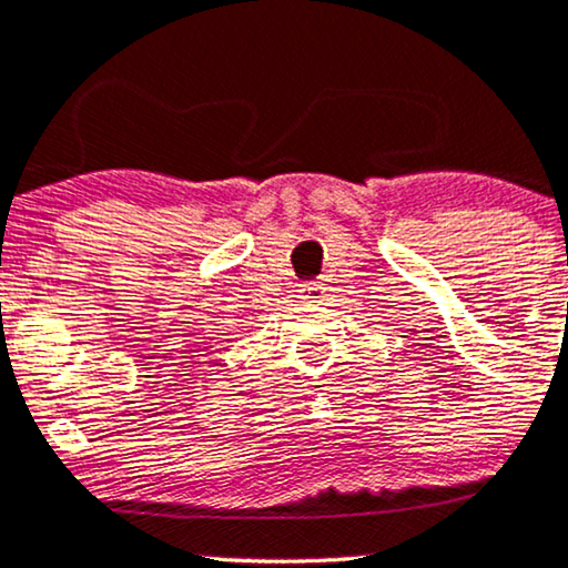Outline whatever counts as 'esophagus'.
<instances>
[{
	"mask_svg": "<svg viewBox=\"0 0 568 568\" xmlns=\"http://www.w3.org/2000/svg\"><path fill=\"white\" fill-rule=\"evenodd\" d=\"M298 293H301V298H306V301H320L324 296V285L322 283H304Z\"/></svg>",
	"mask_w": 568,
	"mask_h": 568,
	"instance_id": "34e87169",
	"label": "esophagus"
}]
</instances>
